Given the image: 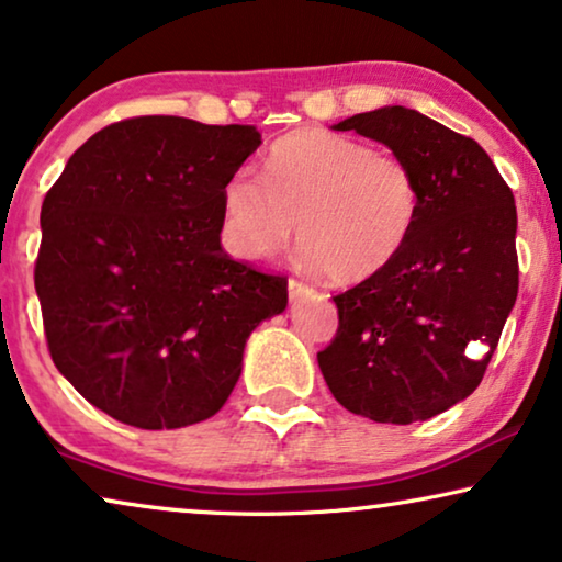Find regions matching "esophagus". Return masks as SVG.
Wrapping results in <instances>:
<instances>
[{
  "mask_svg": "<svg viewBox=\"0 0 562 562\" xmlns=\"http://www.w3.org/2000/svg\"><path fill=\"white\" fill-rule=\"evenodd\" d=\"M312 294H314V289L306 286V283L296 281V279L289 281V299H291V302H296V299H304V296H312Z\"/></svg>",
  "mask_w": 562,
  "mask_h": 562,
  "instance_id": "34e87169",
  "label": "esophagus"
}]
</instances>
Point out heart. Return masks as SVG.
Here are the masks:
<instances>
[{"instance_id":"obj_1","label":"heart","mask_w":562,"mask_h":562,"mask_svg":"<svg viewBox=\"0 0 562 562\" xmlns=\"http://www.w3.org/2000/svg\"><path fill=\"white\" fill-rule=\"evenodd\" d=\"M227 248L243 260L276 256L289 237L337 283L379 276L406 248L419 183L404 158L356 137L299 127L268 148L263 183L235 173L222 191Z\"/></svg>"}]
</instances>
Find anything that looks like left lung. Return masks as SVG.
<instances>
[{
	"mask_svg": "<svg viewBox=\"0 0 562 562\" xmlns=\"http://www.w3.org/2000/svg\"><path fill=\"white\" fill-rule=\"evenodd\" d=\"M383 143L419 183L406 248L379 276L335 296L340 327L317 352L345 409L381 425L448 412L479 389L519 289L517 206L471 137L389 104L333 125ZM487 345L481 359L467 356Z\"/></svg>",
	"mask_w": 562,
	"mask_h": 562,
	"instance_id": "left-lung-1",
	"label": "left lung"
}]
</instances>
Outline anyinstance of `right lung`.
<instances>
[{
  "label": "right lung",
  "instance_id": "1",
  "mask_svg": "<svg viewBox=\"0 0 562 562\" xmlns=\"http://www.w3.org/2000/svg\"><path fill=\"white\" fill-rule=\"evenodd\" d=\"M258 145L252 125L114 122L45 194L35 291L50 358L117 422L179 429L214 417L252 329L286 310V279L220 243L222 191Z\"/></svg>",
  "mask_w": 562,
  "mask_h": 562
}]
</instances>
